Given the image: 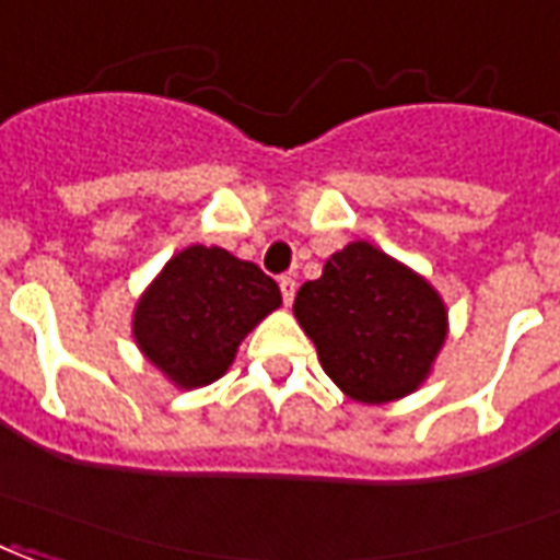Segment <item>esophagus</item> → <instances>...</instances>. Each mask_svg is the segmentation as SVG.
<instances>
[{
  "label": "esophagus",
  "mask_w": 560,
  "mask_h": 560,
  "mask_svg": "<svg viewBox=\"0 0 560 560\" xmlns=\"http://www.w3.org/2000/svg\"><path fill=\"white\" fill-rule=\"evenodd\" d=\"M279 288H281V300H284V305H291L293 296H296V281H293L291 276H281Z\"/></svg>",
  "instance_id": "34e87169"
}]
</instances>
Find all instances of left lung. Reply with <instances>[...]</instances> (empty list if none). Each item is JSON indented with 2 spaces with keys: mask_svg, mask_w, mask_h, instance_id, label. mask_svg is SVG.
<instances>
[{
  "mask_svg": "<svg viewBox=\"0 0 560 560\" xmlns=\"http://www.w3.org/2000/svg\"><path fill=\"white\" fill-rule=\"evenodd\" d=\"M293 314L341 392L385 404L416 392L445 341V305L428 281L371 243H350L305 281Z\"/></svg>",
  "mask_w": 560,
  "mask_h": 560,
  "instance_id": "left-lung-1",
  "label": "left lung"
}]
</instances>
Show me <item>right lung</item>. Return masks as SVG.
Returning a JSON list of instances; mask_svg holds the SVG:
<instances>
[{
	"mask_svg": "<svg viewBox=\"0 0 560 560\" xmlns=\"http://www.w3.org/2000/svg\"><path fill=\"white\" fill-rule=\"evenodd\" d=\"M279 305V284L260 267L225 248L189 246L136 305L132 335L168 380L198 388L225 374L248 329Z\"/></svg>",
	"mask_w": 560,
	"mask_h": 560,
	"instance_id": "right-lung-1",
	"label": "right lung"
}]
</instances>
